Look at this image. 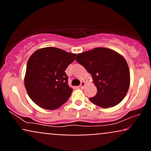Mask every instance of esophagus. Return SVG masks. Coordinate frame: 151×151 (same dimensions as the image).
Returning a JSON list of instances; mask_svg holds the SVG:
<instances>
[{
    "mask_svg": "<svg viewBox=\"0 0 151 151\" xmlns=\"http://www.w3.org/2000/svg\"><path fill=\"white\" fill-rule=\"evenodd\" d=\"M85 84H86L85 81H81V84H80V88H81V89H83V88L84 87V86H85Z\"/></svg>",
    "mask_w": 151,
    "mask_h": 151,
    "instance_id": "34e87169",
    "label": "esophagus"
}]
</instances>
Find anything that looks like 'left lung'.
<instances>
[{"label": "left lung", "mask_w": 151, "mask_h": 151, "mask_svg": "<svg viewBox=\"0 0 151 151\" xmlns=\"http://www.w3.org/2000/svg\"><path fill=\"white\" fill-rule=\"evenodd\" d=\"M76 60L92 76L97 88L90 101L101 108L119 104L130 85V71L125 58L113 50L97 47L78 54Z\"/></svg>", "instance_id": "left-lung-1"}]
</instances>
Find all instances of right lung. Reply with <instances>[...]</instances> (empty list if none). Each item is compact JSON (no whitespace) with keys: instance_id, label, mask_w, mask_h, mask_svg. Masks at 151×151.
Segmentation results:
<instances>
[{"instance_id":"right-lung-1","label":"right lung","mask_w":151,"mask_h":151,"mask_svg":"<svg viewBox=\"0 0 151 151\" xmlns=\"http://www.w3.org/2000/svg\"><path fill=\"white\" fill-rule=\"evenodd\" d=\"M76 54L48 47L36 50L29 58L24 79L32 101L45 109H58L70 97L65 70L75 60Z\"/></svg>"}]
</instances>
